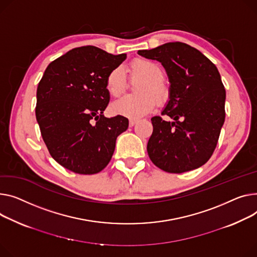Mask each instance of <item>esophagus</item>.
I'll return each mask as SVG.
<instances>
[{"label":"esophagus","mask_w":257,"mask_h":257,"mask_svg":"<svg viewBox=\"0 0 257 257\" xmlns=\"http://www.w3.org/2000/svg\"><path fill=\"white\" fill-rule=\"evenodd\" d=\"M136 123H138V121H136V119H130V121H129V126L133 127Z\"/></svg>","instance_id":"obj_1"}]
</instances>
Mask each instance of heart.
Wrapping results in <instances>:
<instances>
[{
    "label": "heart",
    "mask_w": 257,
    "mask_h": 257,
    "mask_svg": "<svg viewBox=\"0 0 257 257\" xmlns=\"http://www.w3.org/2000/svg\"><path fill=\"white\" fill-rule=\"evenodd\" d=\"M129 70L132 77L145 79L138 88V92L143 95L124 96L113 102L111 110L114 114L136 119L145 116L155 108L156 102L152 95L163 102L167 97V91L162 83L164 72L157 63L147 59H138L129 65ZM126 85V74L122 67H116L108 73L106 89L111 96L121 95L125 91Z\"/></svg>",
    "instance_id": "obj_1"
}]
</instances>
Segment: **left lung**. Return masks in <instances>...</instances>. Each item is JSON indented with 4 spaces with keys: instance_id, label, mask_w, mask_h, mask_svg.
I'll return each instance as SVG.
<instances>
[{
    "instance_id": "obj_1",
    "label": "left lung",
    "mask_w": 257,
    "mask_h": 257,
    "mask_svg": "<svg viewBox=\"0 0 257 257\" xmlns=\"http://www.w3.org/2000/svg\"><path fill=\"white\" fill-rule=\"evenodd\" d=\"M138 54L160 62L170 83L162 114L174 121L151 118L150 159L172 174L200 167L211 158L225 119L226 93L217 67L183 42H168Z\"/></svg>"
}]
</instances>
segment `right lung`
Wrapping results in <instances>:
<instances>
[{
    "mask_svg": "<svg viewBox=\"0 0 257 257\" xmlns=\"http://www.w3.org/2000/svg\"><path fill=\"white\" fill-rule=\"evenodd\" d=\"M127 58L81 46L51 62L38 83L36 118L42 139L59 164L80 175L101 172L110 161L128 118L105 117L108 73Z\"/></svg>",
    "mask_w": 257,
    "mask_h": 257,
    "instance_id": "add662e5",
    "label": "right lung"
}]
</instances>
